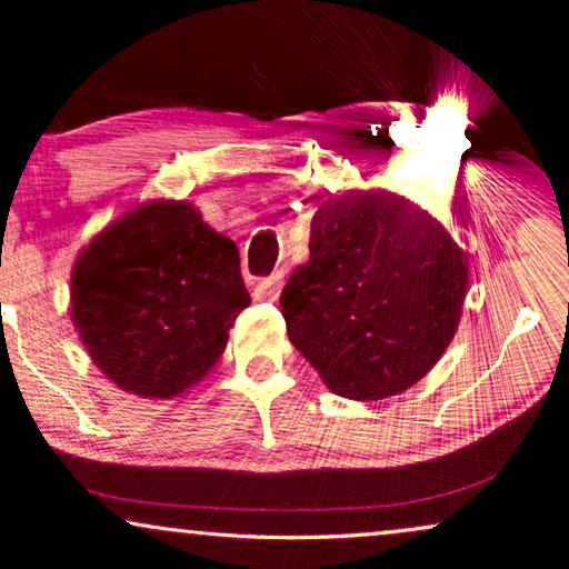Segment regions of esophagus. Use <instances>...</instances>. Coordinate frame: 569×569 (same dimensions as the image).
Segmentation results:
<instances>
[{"label": "esophagus", "instance_id": "obj_1", "mask_svg": "<svg viewBox=\"0 0 569 569\" xmlns=\"http://www.w3.org/2000/svg\"><path fill=\"white\" fill-rule=\"evenodd\" d=\"M280 280H283V272H272V276L257 280V286H254V299H270V297H276V289L280 286Z\"/></svg>", "mask_w": 569, "mask_h": 569}]
</instances>
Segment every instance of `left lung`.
I'll list each match as a JSON object with an SVG mask.
<instances>
[{"mask_svg":"<svg viewBox=\"0 0 569 569\" xmlns=\"http://www.w3.org/2000/svg\"><path fill=\"white\" fill-rule=\"evenodd\" d=\"M468 262L406 197L348 192L312 218L309 260L280 293L297 351L336 396L382 400L421 380L460 322Z\"/></svg>","mask_w":569,"mask_h":569,"instance_id":"obj_1","label":"left lung"}]
</instances>
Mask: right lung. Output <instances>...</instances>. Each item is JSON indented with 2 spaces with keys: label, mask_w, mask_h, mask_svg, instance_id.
Segmentation results:
<instances>
[{
  "label": "right lung",
  "mask_w": 569,
  "mask_h": 569,
  "mask_svg": "<svg viewBox=\"0 0 569 569\" xmlns=\"http://www.w3.org/2000/svg\"><path fill=\"white\" fill-rule=\"evenodd\" d=\"M244 307L237 244L189 202L134 208L72 270V322L90 359L142 398H173L200 382Z\"/></svg>",
  "instance_id": "obj_1"
}]
</instances>
